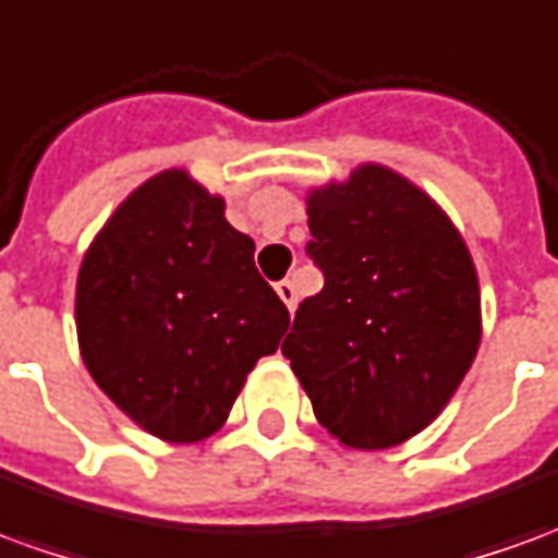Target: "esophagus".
Instances as JSON below:
<instances>
[{"mask_svg": "<svg viewBox=\"0 0 558 558\" xmlns=\"http://www.w3.org/2000/svg\"><path fill=\"white\" fill-rule=\"evenodd\" d=\"M275 290H278L280 302L287 304L290 311H295V302H299V290H295V283L287 278V280H280V283H275Z\"/></svg>", "mask_w": 558, "mask_h": 558, "instance_id": "1", "label": "esophagus"}]
</instances>
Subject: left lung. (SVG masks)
I'll return each mask as SVG.
<instances>
[{
	"mask_svg": "<svg viewBox=\"0 0 558 558\" xmlns=\"http://www.w3.org/2000/svg\"><path fill=\"white\" fill-rule=\"evenodd\" d=\"M307 227L326 287L280 352L343 448H395L439 418L478 355L472 254L427 191L374 160L311 187Z\"/></svg>",
	"mask_w": 558,
	"mask_h": 558,
	"instance_id": "1",
	"label": "left lung"
}]
</instances>
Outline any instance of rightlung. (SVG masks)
I'll return each mask as SVG.
<instances>
[{"instance_id":"obj_1","label":"right lung","mask_w":558,"mask_h":558,"mask_svg":"<svg viewBox=\"0 0 558 558\" xmlns=\"http://www.w3.org/2000/svg\"><path fill=\"white\" fill-rule=\"evenodd\" d=\"M184 167L155 172L83 254L74 295L83 364L107 398L163 442L223 427L290 311L259 278L254 242Z\"/></svg>"}]
</instances>
